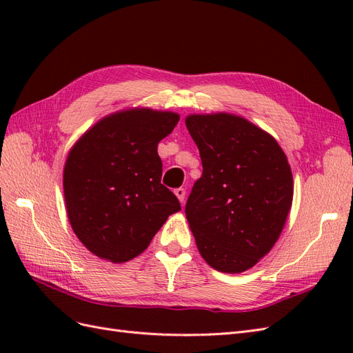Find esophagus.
<instances>
[{"instance_id":"34e87169","label":"esophagus","mask_w":353,"mask_h":353,"mask_svg":"<svg viewBox=\"0 0 353 353\" xmlns=\"http://www.w3.org/2000/svg\"><path fill=\"white\" fill-rule=\"evenodd\" d=\"M175 196L181 201V205H184V201H185V190L184 188H176L175 190Z\"/></svg>"}]
</instances>
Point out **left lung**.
Segmentation results:
<instances>
[{"mask_svg":"<svg viewBox=\"0 0 353 353\" xmlns=\"http://www.w3.org/2000/svg\"><path fill=\"white\" fill-rule=\"evenodd\" d=\"M203 165L185 205L197 249L219 272L248 271L274 248L293 201V175L280 144L231 113L188 114Z\"/></svg>","mask_w":353,"mask_h":353,"instance_id":"8db88e82","label":"left lung"}]
</instances>
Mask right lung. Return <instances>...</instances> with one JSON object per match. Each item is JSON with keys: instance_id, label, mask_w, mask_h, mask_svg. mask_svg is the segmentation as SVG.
I'll use <instances>...</instances> for the list:
<instances>
[{"instance_id": "right-lung-1", "label": "right lung", "mask_w": 353, "mask_h": 353, "mask_svg": "<svg viewBox=\"0 0 353 353\" xmlns=\"http://www.w3.org/2000/svg\"><path fill=\"white\" fill-rule=\"evenodd\" d=\"M179 114L135 108L103 117L74 143L63 170L73 232L92 254L113 263L134 259L168 216L181 210L162 178L157 144Z\"/></svg>"}]
</instances>
